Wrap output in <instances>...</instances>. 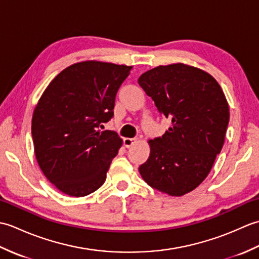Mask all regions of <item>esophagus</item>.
Instances as JSON below:
<instances>
[{
    "mask_svg": "<svg viewBox=\"0 0 259 259\" xmlns=\"http://www.w3.org/2000/svg\"><path fill=\"white\" fill-rule=\"evenodd\" d=\"M136 142V139L133 138H123V146L125 148H130L131 146H134Z\"/></svg>",
    "mask_w": 259,
    "mask_h": 259,
    "instance_id": "34e87169",
    "label": "esophagus"
}]
</instances>
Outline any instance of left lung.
Returning <instances> with one entry per match:
<instances>
[{"instance_id":"obj_1","label":"left lung","mask_w":259,"mask_h":259,"mask_svg":"<svg viewBox=\"0 0 259 259\" xmlns=\"http://www.w3.org/2000/svg\"><path fill=\"white\" fill-rule=\"evenodd\" d=\"M138 83L172 124L148 141L150 156L139 172L152 188L184 196L206 179L222 151L229 122L226 97L212 75L184 63L159 65Z\"/></svg>"}]
</instances>
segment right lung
Instances as JSON below:
<instances>
[{
  "label": "right lung",
  "mask_w": 259,
  "mask_h": 259,
  "mask_svg": "<svg viewBox=\"0 0 259 259\" xmlns=\"http://www.w3.org/2000/svg\"><path fill=\"white\" fill-rule=\"evenodd\" d=\"M133 67L84 61L61 71L38 100L32 139L38 166L63 194L83 197L106 181L122 139L99 126L113 117L115 95Z\"/></svg>",
  "instance_id": "right-lung-1"
}]
</instances>
